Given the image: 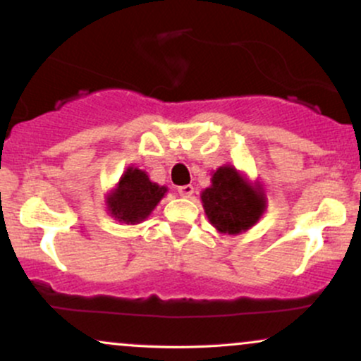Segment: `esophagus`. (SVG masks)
<instances>
[{"label":"esophagus","instance_id":"1","mask_svg":"<svg viewBox=\"0 0 361 361\" xmlns=\"http://www.w3.org/2000/svg\"><path fill=\"white\" fill-rule=\"evenodd\" d=\"M193 192H195V188L192 185H183V186H180V188H178V193H180L181 197H185V198L192 197Z\"/></svg>","mask_w":361,"mask_h":361}]
</instances>
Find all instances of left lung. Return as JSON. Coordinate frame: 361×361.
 Segmentation results:
<instances>
[{
    "mask_svg": "<svg viewBox=\"0 0 361 361\" xmlns=\"http://www.w3.org/2000/svg\"><path fill=\"white\" fill-rule=\"evenodd\" d=\"M202 202L210 224L229 234L250 229L264 210V195L247 185L231 166L214 173L212 186L202 192Z\"/></svg>",
    "mask_w": 361,
    "mask_h": 361,
    "instance_id": "left-lung-1",
    "label": "left lung"
}]
</instances>
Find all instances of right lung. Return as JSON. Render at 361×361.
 <instances>
[{"instance_id": "right-lung-1", "label": "right lung", "mask_w": 361, "mask_h": 361, "mask_svg": "<svg viewBox=\"0 0 361 361\" xmlns=\"http://www.w3.org/2000/svg\"><path fill=\"white\" fill-rule=\"evenodd\" d=\"M166 193L164 186L152 183L144 171L128 168L120 178L118 188L109 198V209L120 222H140L151 214Z\"/></svg>"}]
</instances>
